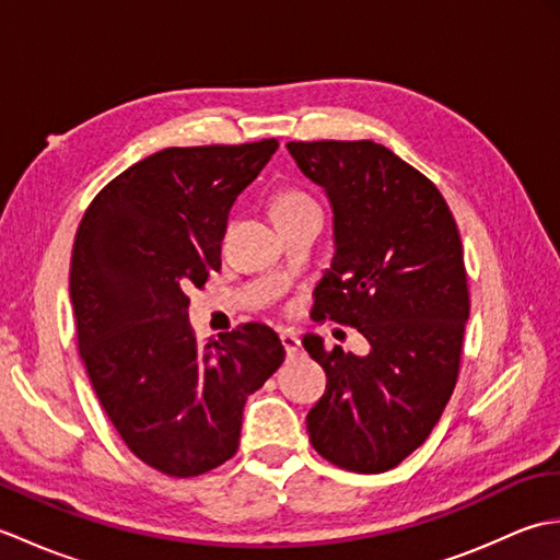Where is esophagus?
<instances>
[{
    "label": "esophagus",
    "mask_w": 560,
    "mask_h": 560,
    "mask_svg": "<svg viewBox=\"0 0 560 560\" xmlns=\"http://www.w3.org/2000/svg\"><path fill=\"white\" fill-rule=\"evenodd\" d=\"M279 339H281V347H283V351H287L289 359H293V355L301 351V339L295 335H287V331H281Z\"/></svg>",
    "instance_id": "obj_1"
}]
</instances>
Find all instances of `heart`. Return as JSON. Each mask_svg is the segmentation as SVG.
Here are the masks:
<instances>
[{
    "label": "heart",
    "mask_w": 560,
    "mask_h": 560,
    "mask_svg": "<svg viewBox=\"0 0 560 560\" xmlns=\"http://www.w3.org/2000/svg\"><path fill=\"white\" fill-rule=\"evenodd\" d=\"M269 209L277 223L283 219L301 217V213H319L317 201L307 192H303V189H295V187L279 189V192L271 197Z\"/></svg>",
    "instance_id": "b5f03b06"
}]
</instances>
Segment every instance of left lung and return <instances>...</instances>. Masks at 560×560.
<instances>
[{
    "mask_svg": "<svg viewBox=\"0 0 560 560\" xmlns=\"http://www.w3.org/2000/svg\"><path fill=\"white\" fill-rule=\"evenodd\" d=\"M287 149L335 211V257L313 293V317L355 327L371 343L355 355L303 339L327 373L307 433L341 469L387 471L425 443L457 385L469 319L457 223L440 189L383 144Z\"/></svg>",
    "mask_w": 560,
    "mask_h": 560,
    "instance_id": "1",
    "label": "left lung"
}]
</instances>
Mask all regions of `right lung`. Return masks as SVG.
<instances>
[{
    "label": "right lung",
    "mask_w": 560,
    "mask_h": 560,
    "mask_svg": "<svg viewBox=\"0 0 560 560\" xmlns=\"http://www.w3.org/2000/svg\"><path fill=\"white\" fill-rule=\"evenodd\" d=\"M277 149H163L105 185L79 223L69 295L81 361L125 445L175 479L235 455L247 395L283 363L267 325L199 341L187 317V291L221 269L235 197Z\"/></svg>",
    "instance_id": "obj_1"
}]
</instances>
